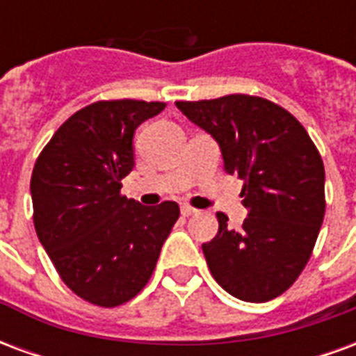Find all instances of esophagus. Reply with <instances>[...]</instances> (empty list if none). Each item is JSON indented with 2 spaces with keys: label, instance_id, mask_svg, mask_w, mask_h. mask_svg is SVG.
I'll use <instances>...</instances> for the list:
<instances>
[{
  "label": "esophagus",
  "instance_id": "esophagus-1",
  "mask_svg": "<svg viewBox=\"0 0 356 356\" xmlns=\"http://www.w3.org/2000/svg\"><path fill=\"white\" fill-rule=\"evenodd\" d=\"M181 213H183V217H191V216H196V213H198V209L191 208V206H183V208H181Z\"/></svg>",
  "mask_w": 356,
  "mask_h": 356
}]
</instances>
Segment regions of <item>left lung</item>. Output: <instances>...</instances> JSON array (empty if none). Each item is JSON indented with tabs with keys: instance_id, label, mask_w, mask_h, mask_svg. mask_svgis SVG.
<instances>
[{
	"instance_id": "1",
	"label": "left lung",
	"mask_w": 356,
	"mask_h": 356,
	"mask_svg": "<svg viewBox=\"0 0 356 356\" xmlns=\"http://www.w3.org/2000/svg\"><path fill=\"white\" fill-rule=\"evenodd\" d=\"M191 122L213 135L229 175L244 181L248 217L202 244L217 284L234 298L263 303L298 280L321 232L326 211L321 152L290 112L255 95H225L209 101H177Z\"/></svg>"
}]
</instances>
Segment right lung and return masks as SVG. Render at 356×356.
<instances>
[{"instance_id": "right-lung-1", "label": "right lung", "mask_w": 356, "mask_h": 356, "mask_svg": "<svg viewBox=\"0 0 356 356\" xmlns=\"http://www.w3.org/2000/svg\"><path fill=\"white\" fill-rule=\"evenodd\" d=\"M165 102L97 101L58 127L35 160L34 227L58 276L97 307L124 305L154 273L179 219L175 202L140 206L122 194L133 133Z\"/></svg>"}]
</instances>
